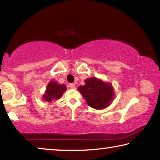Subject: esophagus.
<instances>
[{
  "label": "esophagus",
  "mask_w": 160,
  "mask_h": 160,
  "mask_svg": "<svg viewBox=\"0 0 160 160\" xmlns=\"http://www.w3.org/2000/svg\"><path fill=\"white\" fill-rule=\"evenodd\" d=\"M69 87H71V89H75V87H76L75 84H74L73 83H71V84H69Z\"/></svg>",
  "instance_id": "34e87169"
}]
</instances>
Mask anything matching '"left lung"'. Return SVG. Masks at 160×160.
<instances>
[{"mask_svg":"<svg viewBox=\"0 0 160 160\" xmlns=\"http://www.w3.org/2000/svg\"><path fill=\"white\" fill-rule=\"evenodd\" d=\"M84 86L78 90L92 108L101 110L110 106L114 98V90L111 83L103 82L96 77L87 78Z\"/></svg>","mask_w":160,"mask_h":160,"instance_id":"8db88e82","label":"left lung"}]
</instances>
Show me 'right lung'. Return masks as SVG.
I'll return each mask as SVG.
<instances>
[{"instance_id": "1", "label": "right lung", "mask_w": 160, "mask_h": 160, "mask_svg": "<svg viewBox=\"0 0 160 160\" xmlns=\"http://www.w3.org/2000/svg\"><path fill=\"white\" fill-rule=\"evenodd\" d=\"M66 89L67 87L65 84H58L57 81H50L48 83L45 92L42 96L43 100L48 102H51L60 99Z\"/></svg>"}]
</instances>
